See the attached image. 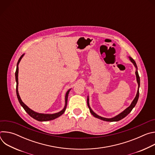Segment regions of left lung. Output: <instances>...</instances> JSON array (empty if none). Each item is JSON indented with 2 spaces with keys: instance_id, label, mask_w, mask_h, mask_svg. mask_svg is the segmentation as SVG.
<instances>
[{
  "instance_id": "1",
  "label": "left lung",
  "mask_w": 155,
  "mask_h": 155,
  "mask_svg": "<svg viewBox=\"0 0 155 155\" xmlns=\"http://www.w3.org/2000/svg\"><path fill=\"white\" fill-rule=\"evenodd\" d=\"M129 59L130 60V61L134 64V65H135V67L137 68V64L135 62V61L132 59L131 57H129ZM136 77H137V81L138 83V86H139H139H140V77H139V74H138V72L137 71H136ZM139 88H138V90H137V94H136V96L135 97V99L133 100V101H132V102L131 103L130 105L127 107L126 110H124V111L121 113L120 114H119L118 115L116 116L114 118H103V117H99L97 115H96L93 110H91V108H90V105H89V99L87 98V106L88 107H89L90 108V111L91 112V114L96 118H97L99 119H101L102 120H104V121H120L121 120H122L123 118H124L125 117H126L131 111L133 109V108L135 107V105H136L137 102V101H138V99H139ZM88 97V96H87Z\"/></svg>"
}]
</instances>
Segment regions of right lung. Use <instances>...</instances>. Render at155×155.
<instances>
[{"label": "right lung", "mask_w": 155, "mask_h": 155, "mask_svg": "<svg viewBox=\"0 0 155 155\" xmlns=\"http://www.w3.org/2000/svg\"><path fill=\"white\" fill-rule=\"evenodd\" d=\"M23 56V54L22 55L18 61V63H17V66H16V72H15V78H16V95H17V97H18V99L21 104V105L23 107V108L25 110V111L32 117L34 119L37 120V121H50V120H53L59 117H60L61 115H62L65 110L66 109V107H67V104H68V94H69V93L70 91L71 90H68V92L66 93V94H65V107L64 108V109L62 110H61V112H58V113H56V114H38V113H37V112H34L33 110H32L31 109H30L27 105H26L23 102H22L20 97H19V93H18V64L19 62H20L22 57Z\"/></svg>", "instance_id": "add662e5"}]
</instances>
